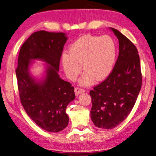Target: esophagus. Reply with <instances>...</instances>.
<instances>
[{
  "instance_id": "34e87169",
  "label": "esophagus",
  "mask_w": 156,
  "mask_h": 156,
  "mask_svg": "<svg viewBox=\"0 0 156 156\" xmlns=\"http://www.w3.org/2000/svg\"><path fill=\"white\" fill-rule=\"evenodd\" d=\"M85 91V89H82V88H79V87H76L75 88V94L76 96H78V94H80L83 92Z\"/></svg>"
}]
</instances>
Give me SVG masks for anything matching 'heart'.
Returning <instances> with one entry per match:
<instances>
[{
	"label": "heart",
	"mask_w": 156,
	"mask_h": 156,
	"mask_svg": "<svg viewBox=\"0 0 156 156\" xmlns=\"http://www.w3.org/2000/svg\"><path fill=\"white\" fill-rule=\"evenodd\" d=\"M117 47L114 40L108 35L102 36L87 34L78 38L64 52L61 62L65 73L74 80L81 72L82 65L85 72L80 83L89 85L95 78L102 80L110 74L115 65Z\"/></svg>",
	"instance_id": "b5f03b06"
}]
</instances>
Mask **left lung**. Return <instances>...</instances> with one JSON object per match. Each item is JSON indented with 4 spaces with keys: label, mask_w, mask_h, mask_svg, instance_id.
<instances>
[{
    "label": "left lung",
    "mask_w": 156,
    "mask_h": 156,
    "mask_svg": "<svg viewBox=\"0 0 156 156\" xmlns=\"http://www.w3.org/2000/svg\"><path fill=\"white\" fill-rule=\"evenodd\" d=\"M112 30L119 43V55L110 74L89 92L91 120L97 127L107 129L126 119L136 103L142 82L136 47L119 31Z\"/></svg>",
    "instance_id": "left-lung-1"
}]
</instances>
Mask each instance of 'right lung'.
<instances>
[{"mask_svg": "<svg viewBox=\"0 0 156 156\" xmlns=\"http://www.w3.org/2000/svg\"><path fill=\"white\" fill-rule=\"evenodd\" d=\"M67 38L65 33L38 31L26 40L20 49L16 69L20 102L30 118L41 128L58 132L67 127L66 108L74 100V88L59 77L60 57ZM33 59L44 60L48 66L43 83H36L28 73Z\"/></svg>", "mask_w": 156, "mask_h": 156, "instance_id": "add662e5", "label": "right lung"}]
</instances>
